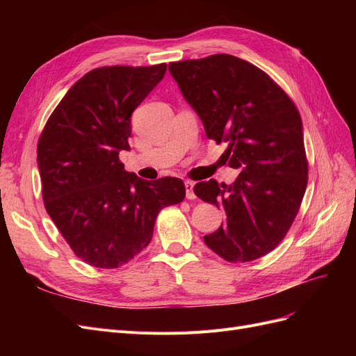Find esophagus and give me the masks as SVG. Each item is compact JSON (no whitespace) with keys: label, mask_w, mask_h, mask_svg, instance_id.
Segmentation results:
<instances>
[{"label":"esophagus","mask_w":356,"mask_h":356,"mask_svg":"<svg viewBox=\"0 0 356 356\" xmlns=\"http://www.w3.org/2000/svg\"><path fill=\"white\" fill-rule=\"evenodd\" d=\"M184 186H186L187 199H195V197H196V195H195V191H193V188H195V182L190 181V179H187V181L184 182Z\"/></svg>","instance_id":"esophagus-1"}]
</instances>
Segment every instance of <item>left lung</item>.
<instances>
[{
  "mask_svg": "<svg viewBox=\"0 0 356 356\" xmlns=\"http://www.w3.org/2000/svg\"><path fill=\"white\" fill-rule=\"evenodd\" d=\"M209 139L227 143L233 184L195 186L196 196L224 211L225 222L203 241L230 263L270 252L293 224L307 186L301 117L289 96L252 63L232 55L169 63Z\"/></svg>",
  "mask_w": 356,
  "mask_h": 356,
  "instance_id": "8db88e82",
  "label": "left lung"
}]
</instances>
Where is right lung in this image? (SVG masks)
Listing matches in <instances>:
<instances>
[{"label":"right lung","mask_w":356,"mask_h":356,"mask_svg":"<svg viewBox=\"0 0 356 356\" xmlns=\"http://www.w3.org/2000/svg\"><path fill=\"white\" fill-rule=\"evenodd\" d=\"M166 63L89 71L42 129L37 161L47 213L84 263L115 268L153 238L159 212L184 200L179 178L145 181L118 160L131 149V115L163 79Z\"/></svg>","instance_id":"add662e5"}]
</instances>
